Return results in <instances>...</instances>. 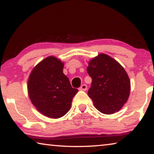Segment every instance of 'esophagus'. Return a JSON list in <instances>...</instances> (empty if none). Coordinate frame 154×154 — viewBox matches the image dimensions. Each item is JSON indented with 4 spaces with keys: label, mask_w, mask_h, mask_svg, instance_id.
Returning a JSON list of instances; mask_svg holds the SVG:
<instances>
[{
    "label": "esophagus",
    "mask_w": 154,
    "mask_h": 154,
    "mask_svg": "<svg viewBox=\"0 0 154 154\" xmlns=\"http://www.w3.org/2000/svg\"><path fill=\"white\" fill-rule=\"evenodd\" d=\"M87 88H88V87H87V85H82L81 86V88H79V90H81V91H86V90H87Z\"/></svg>",
    "instance_id": "obj_1"
}]
</instances>
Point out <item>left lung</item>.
<instances>
[{
  "label": "left lung",
  "instance_id": "1",
  "mask_svg": "<svg viewBox=\"0 0 154 154\" xmlns=\"http://www.w3.org/2000/svg\"><path fill=\"white\" fill-rule=\"evenodd\" d=\"M87 71L92 80L88 96L95 108L106 115L118 112L128 101L131 90L123 66L112 57L100 53L89 61Z\"/></svg>",
  "mask_w": 154,
  "mask_h": 154
}]
</instances>
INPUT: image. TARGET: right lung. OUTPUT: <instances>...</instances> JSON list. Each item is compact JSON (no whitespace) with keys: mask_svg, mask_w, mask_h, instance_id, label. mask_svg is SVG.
I'll return each mask as SVG.
<instances>
[{"mask_svg":"<svg viewBox=\"0 0 154 154\" xmlns=\"http://www.w3.org/2000/svg\"><path fill=\"white\" fill-rule=\"evenodd\" d=\"M64 62L48 56L33 68L28 80V93L32 103L46 117L57 119L70 110L78 92L63 73Z\"/></svg>","mask_w":154,"mask_h":154,"instance_id":"add662e5","label":"right lung"}]
</instances>
